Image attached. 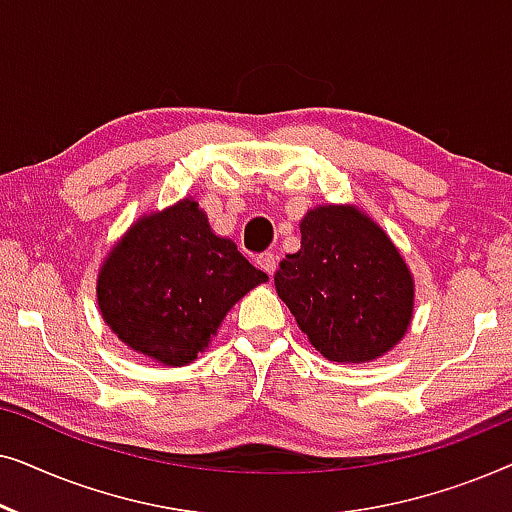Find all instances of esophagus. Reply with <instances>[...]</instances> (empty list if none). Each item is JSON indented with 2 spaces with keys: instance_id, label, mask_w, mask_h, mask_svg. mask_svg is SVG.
Segmentation results:
<instances>
[{
  "instance_id": "esophagus-1",
  "label": "esophagus",
  "mask_w": 512,
  "mask_h": 512,
  "mask_svg": "<svg viewBox=\"0 0 512 512\" xmlns=\"http://www.w3.org/2000/svg\"><path fill=\"white\" fill-rule=\"evenodd\" d=\"M256 265L258 268H261L263 272H268V275L272 277L275 275V270H277V256L275 254H261V256H256Z\"/></svg>"
}]
</instances>
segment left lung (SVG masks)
<instances>
[{"label":"left lung","mask_w":512,"mask_h":512,"mask_svg":"<svg viewBox=\"0 0 512 512\" xmlns=\"http://www.w3.org/2000/svg\"><path fill=\"white\" fill-rule=\"evenodd\" d=\"M277 296L328 361L366 363L408 333L415 282L389 235L349 205L300 221V251L275 272Z\"/></svg>","instance_id":"1"}]
</instances>
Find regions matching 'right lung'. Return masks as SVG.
<instances>
[{
	"mask_svg": "<svg viewBox=\"0 0 512 512\" xmlns=\"http://www.w3.org/2000/svg\"><path fill=\"white\" fill-rule=\"evenodd\" d=\"M268 282L233 240L209 228L191 198L142 216L109 251L97 277L107 326L135 352L186 366L205 352L230 307Z\"/></svg>",
	"mask_w": 512,
	"mask_h": 512,
	"instance_id": "right-lung-1",
	"label": "right lung"
}]
</instances>
